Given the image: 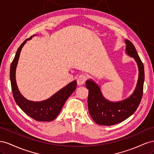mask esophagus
<instances>
[{
  "label": "esophagus",
  "instance_id": "1",
  "mask_svg": "<svg viewBox=\"0 0 154 154\" xmlns=\"http://www.w3.org/2000/svg\"><path fill=\"white\" fill-rule=\"evenodd\" d=\"M87 80V76L85 74H81L79 76L77 79V83L78 85H82L85 83V81Z\"/></svg>",
  "mask_w": 154,
  "mask_h": 154
}]
</instances>
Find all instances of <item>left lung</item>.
Wrapping results in <instances>:
<instances>
[{"instance_id":"1","label":"left lung","mask_w":154,"mask_h":154,"mask_svg":"<svg viewBox=\"0 0 154 154\" xmlns=\"http://www.w3.org/2000/svg\"><path fill=\"white\" fill-rule=\"evenodd\" d=\"M125 53L134 58L139 71L137 85L132 94L119 101H110L102 94L100 87L92 79L86 81L88 90V109L92 119L98 125L110 126L119 123L132 116L140 103L144 80V66L131 42L125 40Z\"/></svg>"}]
</instances>
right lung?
<instances>
[{"label":"right lung","instance_id":"obj_1","mask_svg":"<svg viewBox=\"0 0 154 154\" xmlns=\"http://www.w3.org/2000/svg\"><path fill=\"white\" fill-rule=\"evenodd\" d=\"M34 36L36 35H32V36ZM31 38L32 36L30 38L26 39L20 45L11 64L10 76L13 96L18 106L31 118L38 122H51L57 117L65 102L75 91L76 81L74 80L69 83L66 86L51 96L49 98L44 101H33L28 100L23 96L18 90L17 84L15 78L16 69L22 48L26 44V42L31 40Z\"/></svg>","mask_w":154,"mask_h":154}]
</instances>
